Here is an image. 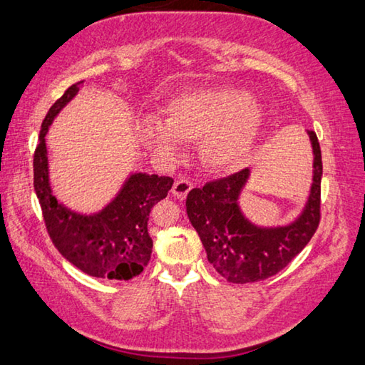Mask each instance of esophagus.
I'll return each instance as SVG.
<instances>
[{
	"mask_svg": "<svg viewBox=\"0 0 365 365\" xmlns=\"http://www.w3.org/2000/svg\"><path fill=\"white\" fill-rule=\"evenodd\" d=\"M190 189H192V182H190L187 178H181V179H178L175 184H173L171 192H173V195L178 197L179 200H184L187 197V194L190 192Z\"/></svg>",
	"mask_w": 365,
	"mask_h": 365,
	"instance_id": "obj_1",
	"label": "esophagus"
}]
</instances>
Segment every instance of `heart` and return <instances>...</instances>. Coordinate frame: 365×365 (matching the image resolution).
Segmentation results:
<instances>
[{
  "label": "heart",
  "mask_w": 365,
  "mask_h": 365,
  "mask_svg": "<svg viewBox=\"0 0 365 365\" xmlns=\"http://www.w3.org/2000/svg\"><path fill=\"white\" fill-rule=\"evenodd\" d=\"M165 121L139 124V137L163 158H175L182 142H197L204 168L222 173L241 165L264 121L260 105L244 91L230 87L195 88L178 93L163 105Z\"/></svg>",
  "instance_id": "obj_1"
}]
</instances>
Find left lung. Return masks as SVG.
Listing matches in <instances>:
<instances>
[{
	"instance_id": "obj_1",
	"label": "left lung",
	"mask_w": 365,
	"mask_h": 365,
	"mask_svg": "<svg viewBox=\"0 0 365 365\" xmlns=\"http://www.w3.org/2000/svg\"><path fill=\"white\" fill-rule=\"evenodd\" d=\"M314 148V184L299 218L282 228H257L242 217L237 197L249 170L205 182L187 194L189 222L204 244L207 259L230 283H254L270 278L307 246L320 223L322 152L317 134L307 130Z\"/></svg>"
}]
</instances>
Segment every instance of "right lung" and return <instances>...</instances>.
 I'll return each mask as SVG.
<instances>
[{"instance_id":"1","label":"right lung","mask_w":365,"mask_h":365,"mask_svg":"<svg viewBox=\"0 0 365 365\" xmlns=\"http://www.w3.org/2000/svg\"><path fill=\"white\" fill-rule=\"evenodd\" d=\"M82 83L83 81L71 86L41 123L34 153V189L48 235L66 260L91 277L128 282L140 274L150 260L153 242L147 230L148 215L155 204L168 195L173 178L135 173L116 199L95 215L74 213L59 204L48 181L45 135L53 119L73 100Z\"/></svg>"}]
</instances>
